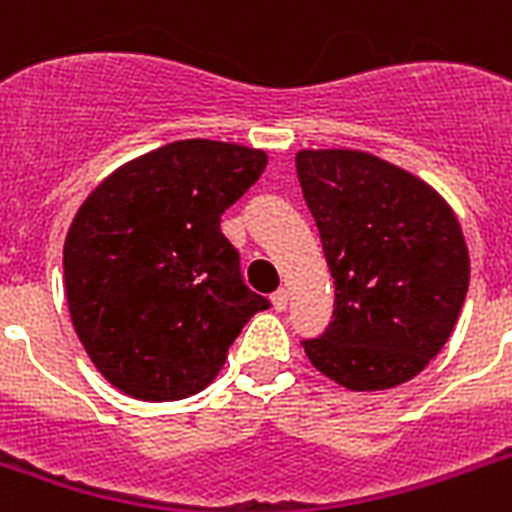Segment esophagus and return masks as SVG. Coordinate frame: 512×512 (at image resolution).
Here are the masks:
<instances>
[{
  "instance_id": "34e87169",
  "label": "esophagus",
  "mask_w": 512,
  "mask_h": 512,
  "mask_svg": "<svg viewBox=\"0 0 512 512\" xmlns=\"http://www.w3.org/2000/svg\"><path fill=\"white\" fill-rule=\"evenodd\" d=\"M287 292L284 290H279V292H273V298H271V303H273V308H276V311H284V308H287Z\"/></svg>"
}]
</instances>
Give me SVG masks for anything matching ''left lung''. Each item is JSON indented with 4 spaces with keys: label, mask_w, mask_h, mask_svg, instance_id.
Wrapping results in <instances>:
<instances>
[{
    "label": "left lung",
    "mask_w": 512,
    "mask_h": 512,
    "mask_svg": "<svg viewBox=\"0 0 512 512\" xmlns=\"http://www.w3.org/2000/svg\"><path fill=\"white\" fill-rule=\"evenodd\" d=\"M303 198L333 273V322L303 341L354 392L411 381L454 333L470 255L454 209L424 179L362 150H300Z\"/></svg>",
    "instance_id": "1"
}]
</instances>
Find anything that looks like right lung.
Masks as SVG:
<instances>
[{"label": "right lung", "instance_id": "add662e5", "mask_svg": "<svg viewBox=\"0 0 512 512\" xmlns=\"http://www.w3.org/2000/svg\"><path fill=\"white\" fill-rule=\"evenodd\" d=\"M265 163L255 147L182 139L115 169L77 209L64 241L69 317L123 395L169 403L201 392L268 308L220 230Z\"/></svg>", "mask_w": 512, "mask_h": 512}]
</instances>
